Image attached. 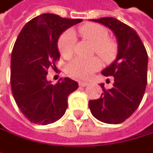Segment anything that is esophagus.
Instances as JSON below:
<instances>
[{"label":"esophagus","instance_id":"34e87169","mask_svg":"<svg viewBox=\"0 0 153 153\" xmlns=\"http://www.w3.org/2000/svg\"><path fill=\"white\" fill-rule=\"evenodd\" d=\"M88 82H87V81H79V85L80 86V87H86V86H88Z\"/></svg>","mask_w":153,"mask_h":153}]
</instances>
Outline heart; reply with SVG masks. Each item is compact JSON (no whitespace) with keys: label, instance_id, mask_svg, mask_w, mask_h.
Instances as JSON below:
<instances>
[{"label":"heart","instance_id":"obj_1","mask_svg":"<svg viewBox=\"0 0 153 153\" xmlns=\"http://www.w3.org/2000/svg\"><path fill=\"white\" fill-rule=\"evenodd\" d=\"M79 36L91 43L97 54L104 59H109L116 51L113 41L108 39V33L103 26L96 23H87L79 28ZM75 45V36L72 30L65 32L59 40V51L63 57H70ZM102 66L98 58H75L67 65V74L77 79H88Z\"/></svg>","mask_w":153,"mask_h":153}]
</instances>
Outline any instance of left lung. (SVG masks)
I'll list each match as a JSON object with an SVG mask.
<instances>
[{"label":"left lung","instance_id":"obj_1","mask_svg":"<svg viewBox=\"0 0 153 153\" xmlns=\"http://www.w3.org/2000/svg\"><path fill=\"white\" fill-rule=\"evenodd\" d=\"M108 27L117 40L116 59L102 70L104 76L114 77L113 88L97 100L88 102L92 115L101 122L117 124L124 122L140 104L147 84L148 55L139 36L127 24L114 17L92 19Z\"/></svg>","mask_w":153,"mask_h":153}]
</instances>
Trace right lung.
Returning a JSON list of instances; mask_svg holds the SVG:
<instances>
[{"instance_id": "right-lung-1", "label": "right lung", "mask_w": 153, "mask_h": 153, "mask_svg": "<svg viewBox=\"0 0 153 153\" xmlns=\"http://www.w3.org/2000/svg\"><path fill=\"white\" fill-rule=\"evenodd\" d=\"M81 21L42 14L28 22L17 36L11 54L10 84L18 108L31 123L46 125L60 119L69 94L79 88L70 78H60L52 85L46 76L60 57V35Z\"/></svg>"}]
</instances>
